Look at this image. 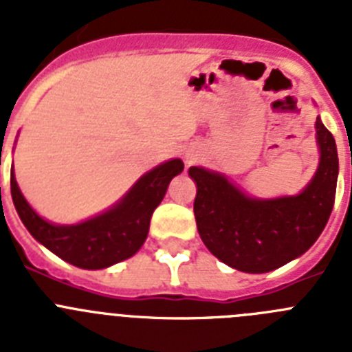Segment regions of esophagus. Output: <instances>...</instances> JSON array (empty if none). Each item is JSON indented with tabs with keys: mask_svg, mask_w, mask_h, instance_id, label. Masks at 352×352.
<instances>
[{
	"mask_svg": "<svg viewBox=\"0 0 352 352\" xmlns=\"http://www.w3.org/2000/svg\"><path fill=\"white\" fill-rule=\"evenodd\" d=\"M192 162H194V158H192V157L186 158V164H192Z\"/></svg>",
	"mask_w": 352,
	"mask_h": 352,
	"instance_id": "esophagus-1",
	"label": "esophagus"
}]
</instances>
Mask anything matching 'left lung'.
Wrapping results in <instances>:
<instances>
[{"mask_svg":"<svg viewBox=\"0 0 352 352\" xmlns=\"http://www.w3.org/2000/svg\"><path fill=\"white\" fill-rule=\"evenodd\" d=\"M319 169L309 186L294 197L257 201L201 167L188 174L197 183L194 214L203 243L214 257L245 273L280 268L309 250L328 222L338 174L337 144L317 118Z\"/></svg>","mask_w":352,"mask_h":352,"instance_id":"obj_1","label":"left lung"}]
</instances>
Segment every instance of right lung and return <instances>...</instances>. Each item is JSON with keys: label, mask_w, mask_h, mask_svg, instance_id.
Returning <instances> with one entry per match:
<instances>
[{"label": "right lung", "mask_w": 352, "mask_h": 352, "mask_svg": "<svg viewBox=\"0 0 352 352\" xmlns=\"http://www.w3.org/2000/svg\"><path fill=\"white\" fill-rule=\"evenodd\" d=\"M182 170L179 158L162 164L144 174L118 206L77 226H54L40 219L19 190L14 173L10 190L19 217L36 241L77 268L102 270L129 259L142 247L155 208Z\"/></svg>", "instance_id": "add662e5"}]
</instances>
